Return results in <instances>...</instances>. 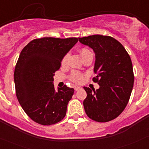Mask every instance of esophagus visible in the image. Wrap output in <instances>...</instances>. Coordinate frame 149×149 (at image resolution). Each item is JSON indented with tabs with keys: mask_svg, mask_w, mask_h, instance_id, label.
Returning a JSON list of instances; mask_svg holds the SVG:
<instances>
[{
	"mask_svg": "<svg viewBox=\"0 0 149 149\" xmlns=\"http://www.w3.org/2000/svg\"><path fill=\"white\" fill-rule=\"evenodd\" d=\"M81 87H79V86H75V87H74V90L75 91H77V90H79V89H81Z\"/></svg>",
	"mask_w": 149,
	"mask_h": 149,
	"instance_id": "obj_1",
	"label": "esophagus"
}]
</instances>
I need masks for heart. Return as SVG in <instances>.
<instances>
[{"mask_svg": "<svg viewBox=\"0 0 149 149\" xmlns=\"http://www.w3.org/2000/svg\"><path fill=\"white\" fill-rule=\"evenodd\" d=\"M80 54L82 56V58L84 59V57H86V56H88L89 54H90L91 51L89 50H88L86 48H83L80 50ZM68 54H65V56H63V59H62L61 64L63 66H65L66 65L67 62H68ZM68 78L72 82L74 83V84H81L83 81H84V74L81 73L80 72H77V71H73V72H71V74L68 76Z\"/></svg>", "mask_w": 149, "mask_h": 149, "instance_id": "heart-1", "label": "heart"}]
</instances>
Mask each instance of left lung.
Returning <instances> with one entry per match:
<instances>
[{"label":"left lung","mask_w":149,"mask_h":149,"mask_svg":"<svg viewBox=\"0 0 149 149\" xmlns=\"http://www.w3.org/2000/svg\"><path fill=\"white\" fill-rule=\"evenodd\" d=\"M95 54L93 78L99 89L84 87L87 96L84 110L89 119L107 122L122 113L128 103L134 75L131 57L119 41L109 36L93 35L78 38Z\"/></svg>","instance_id":"1"}]
</instances>
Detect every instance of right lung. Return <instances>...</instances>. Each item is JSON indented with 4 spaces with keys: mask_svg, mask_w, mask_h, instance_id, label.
<instances>
[{
    "mask_svg": "<svg viewBox=\"0 0 149 149\" xmlns=\"http://www.w3.org/2000/svg\"><path fill=\"white\" fill-rule=\"evenodd\" d=\"M77 41L75 37L35 39L19 55L14 72L15 94L24 111L36 123L51 125L65 116L74 90L64 85L55 91L53 77Z\"/></svg>",
    "mask_w": 149,
    "mask_h": 149,
    "instance_id": "1",
    "label": "right lung"
}]
</instances>
